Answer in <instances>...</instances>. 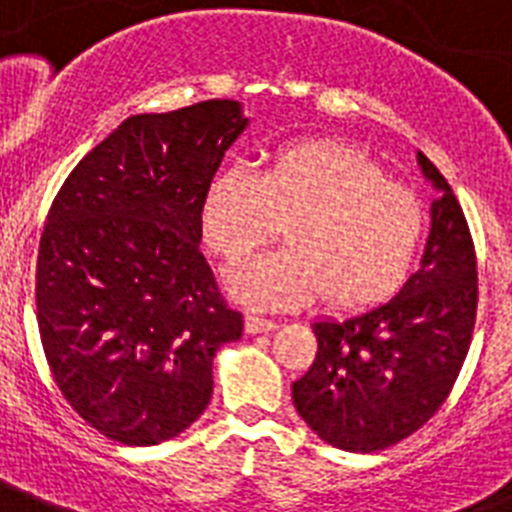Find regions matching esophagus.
<instances>
[{
    "label": "esophagus",
    "instance_id": "esophagus-1",
    "mask_svg": "<svg viewBox=\"0 0 512 512\" xmlns=\"http://www.w3.org/2000/svg\"><path fill=\"white\" fill-rule=\"evenodd\" d=\"M244 325H247V333H268V330H276L278 322L276 320H268V317H260V315H247V320H244Z\"/></svg>",
    "mask_w": 512,
    "mask_h": 512
}]
</instances>
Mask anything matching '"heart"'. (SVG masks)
<instances>
[{
	"label": "heart",
	"mask_w": 512,
	"mask_h": 512,
	"mask_svg": "<svg viewBox=\"0 0 512 512\" xmlns=\"http://www.w3.org/2000/svg\"><path fill=\"white\" fill-rule=\"evenodd\" d=\"M283 226L289 247L236 265L226 278L231 294L252 307L286 309L322 291L330 307L364 309L406 281L427 216L414 192L343 143H289L263 174L223 166L210 176L203 234L223 260L239 263Z\"/></svg>",
	"instance_id": "obj_1"
}]
</instances>
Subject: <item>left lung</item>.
I'll return each mask as SVG.
<instances>
[{
  "mask_svg": "<svg viewBox=\"0 0 512 512\" xmlns=\"http://www.w3.org/2000/svg\"><path fill=\"white\" fill-rule=\"evenodd\" d=\"M432 187V229L422 268L377 307L317 320V354L291 398L320 440L375 453L414 435L453 390L476 322V252L450 184L416 153Z\"/></svg>",
  "mask_w": 512,
  "mask_h": 512,
  "instance_id": "left-lung-1",
  "label": "left lung"
}]
</instances>
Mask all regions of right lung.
<instances>
[{
    "mask_svg": "<svg viewBox=\"0 0 512 512\" xmlns=\"http://www.w3.org/2000/svg\"><path fill=\"white\" fill-rule=\"evenodd\" d=\"M249 119L229 98L124 119L64 179L38 244L36 309L54 382L109 440L158 445L213 395L242 338L200 252L203 195Z\"/></svg>",
    "mask_w": 512,
    "mask_h": 512,
    "instance_id": "1",
    "label": "right lung"
}]
</instances>
